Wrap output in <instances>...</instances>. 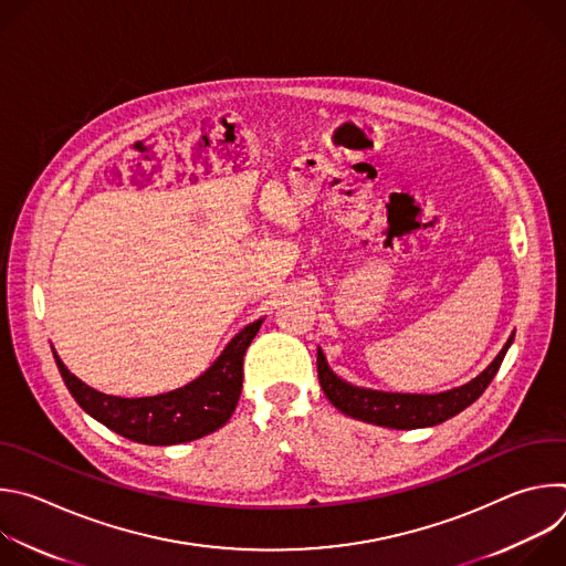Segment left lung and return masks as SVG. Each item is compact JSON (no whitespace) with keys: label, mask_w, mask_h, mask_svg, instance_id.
Here are the masks:
<instances>
[{"label":"left lung","mask_w":566,"mask_h":566,"mask_svg":"<svg viewBox=\"0 0 566 566\" xmlns=\"http://www.w3.org/2000/svg\"><path fill=\"white\" fill-rule=\"evenodd\" d=\"M511 343H513V336L509 338L504 349L497 354V358L474 380L441 394H391V391L354 387L329 369L325 354L319 349H317V378L325 396L347 417H354L358 421H367L374 426H382V428H394V430L430 428L457 417L461 410L472 406V402L486 391L497 369L502 367V360Z\"/></svg>","instance_id":"1"}]
</instances>
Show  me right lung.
<instances>
[{
    "label": "right lung",
    "instance_id": "add662e5",
    "mask_svg": "<svg viewBox=\"0 0 566 566\" xmlns=\"http://www.w3.org/2000/svg\"><path fill=\"white\" fill-rule=\"evenodd\" d=\"M260 327L262 319L241 329L214 365L197 380L181 389L145 398L103 394L75 378L55 352L53 356L66 389L77 406L96 421L136 443L175 446L201 439L219 430L232 417L241 394V380H244V354Z\"/></svg>",
    "mask_w": 566,
    "mask_h": 566
}]
</instances>
